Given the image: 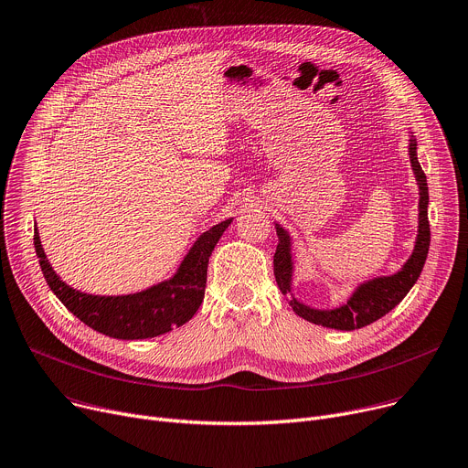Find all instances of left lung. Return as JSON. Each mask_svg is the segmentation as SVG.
Returning a JSON list of instances; mask_svg holds the SVG:
<instances>
[{
    "instance_id": "obj_1",
    "label": "left lung",
    "mask_w": 468,
    "mask_h": 468,
    "mask_svg": "<svg viewBox=\"0 0 468 468\" xmlns=\"http://www.w3.org/2000/svg\"><path fill=\"white\" fill-rule=\"evenodd\" d=\"M409 158L418 182V190H420L418 235L414 242V250L397 272L368 278L365 282L357 284L345 304H340L336 308H313L295 297L293 293L295 267H293V256H292L293 240H292V235L282 226L274 222L276 235H278V246L274 252V278L280 292H282L286 297L288 294L291 295L288 301L297 316H301L310 324H316L329 329H340V331L359 329L386 316L389 310H393L404 297H407V293L418 282L429 254L431 231H429V218H427V207H429L427 176L421 171V165L418 162V141L412 135V132H409Z\"/></svg>"
}]
</instances>
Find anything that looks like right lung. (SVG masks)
Wrapping results in <instances>:
<instances>
[{
  "mask_svg": "<svg viewBox=\"0 0 468 468\" xmlns=\"http://www.w3.org/2000/svg\"><path fill=\"white\" fill-rule=\"evenodd\" d=\"M231 222L233 218L199 235L171 278L130 295H91L68 286L47 260L37 229L34 244L47 284L69 313L93 331L137 340L160 336L194 318L205 297L208 258Z\"/></svg>",
  "mask_w": 468,
  "mask_h": 468,
  "instance_id": "right-lung-1",
  "label": "right lung"
}]
</instances>
